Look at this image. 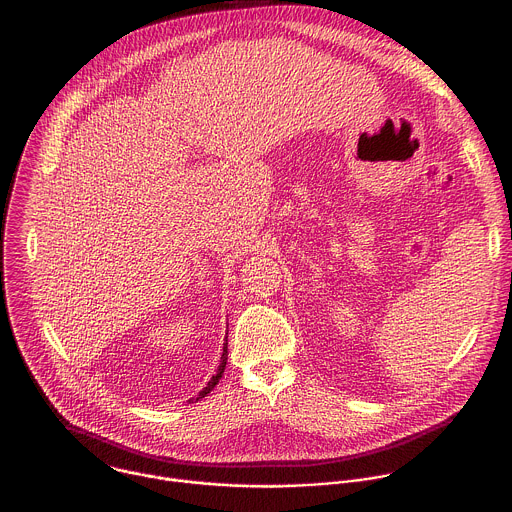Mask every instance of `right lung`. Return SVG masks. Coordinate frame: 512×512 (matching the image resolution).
Wrapping results in <instances>:
<instances>
[{
    "label": "right lung",
    "instance_id": "right-lung-1",
    "mask_svg": "<svg viewBox=\"0 0 512 512\" xmlns=\"http://www.w3.org/2000/svg\"><path fill=\"white\" fill-rule=\"evenodd\" d=\"M226 345H228V343H224V347H222V357H220V365L219 368H217V372H215L213 378L207 382V386L197 394V398H191V400H189V404H191V402H197V400H201V398H205V396L219 384V380L222 378V374H224V368H226V359H228V349H226Z\"/></svg>",
    "mask_w": 512,
    "mask_h": 512
}]
</instances>
